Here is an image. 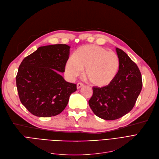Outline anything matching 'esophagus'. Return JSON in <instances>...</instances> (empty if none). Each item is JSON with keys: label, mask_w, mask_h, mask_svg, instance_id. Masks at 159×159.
<instances>
[{"label": "esophagus", "mask_w": 159, "mask_h": 159, "mask_svg": "<svg viewBox=\"0 0 159 159\" xmlns=\"http://www.w3.org/2000/svg\"><path fill=\"white\" fill-rule=\"evenodd\" d=\"M83 86H84V84H82V83H78V84H77V89H79V88H80L81 87H82Z\"/></svg>", "instance_id": "34e87169"}]
</instances>
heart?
Here are the masks:
<instances>
[{
	"instance_id": "b5f03b06",
	"label": "heart",
	"mask_w": 159,
	"mask_h": 159,
	"mask_svg": "<svg viewBox=\"0 0 159 159\" xmlns=\"http://www.w3.org/2000/svg\"><path fill=\"white\" fill-rule=\"evenodd\" d=\"M119 59L115 53L101 46L89 44L79 48L66 62L65 71L73 79L85 69L86 79L97 87L109 85L118 73Z\"/></svg>"
}]
</instances>
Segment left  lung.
Masks as SVG:
<instances>
[{
  "mask_svg": "<svg viewBox=\"0 0 159 159\" xmlns=\"http://www.w3.org/2000/svg\"><path fill=\"white\" fill-rule=\"evenodd\" d=\"M119 59L117 74L109 85L93 88L89 105L93 112L104 120L118 119L134 107L143 87L137 64L122 49L116 48Z\"/></svg>",
  "mask_w": 159,
  "mask_h": 159,
  "instance_id": "obj_1",
  "label": "left lung"
}]
</instances>
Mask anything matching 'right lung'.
<instances>
[{
  "label": "right lung",
  "mask_w": 159,
  "mask_h": 159,
  "mask_svg": "<svg viewBox=\"0 0 159 159\" xmlns=\"http://www.w3.org/2000/svg\"><path fill=\"white\" fill-rule=\"evenodd\" d=\"M70 46L53 44L39 47L24 58L16 77L20 101L33 115L50 117L61 113L77 84L66 82L63 73Z\"/></svg>",
  "instance_id": "add662e5"
}]
</instances>
